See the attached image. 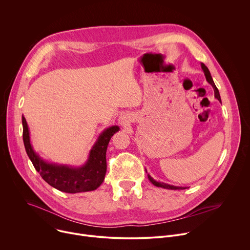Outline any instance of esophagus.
<instances>
[{"label":"esophagus","instance_id":"34e87169","mask_svg":"<svg viewBox=\"0 0 250 250\" xmlns=\"http://www.w3.org/2000/svg\"><path fill=\"white\" fill-rule=\"evenodd\" d=\"M120 123L122 124V125H125L126 123H127V119L125 118V117H124V116H122L121 118H120Z\"/></svg>","mask_w":250,"mask_h":250}]
</instances>
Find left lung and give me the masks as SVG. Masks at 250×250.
Listing matches in <instances>:
<instances>
[{
  "label": "left lung",
  "mask_w": 250,
  "mask_h": 250,
  "mask_svg": "<svg viewBox=\"0 0 250 250\" xmlns=\"http://www.w3.org/2000/svg\"><path fill=\"white\" fill-rule=\"evenodd\" d=\"M201 67L204 71V74L206 76V80L208 81V83H209L211 85V87L213 88V91H215V98H217L220 102H222L221 100V96H220V93H219V90L218 88L216 87L215 83H213V80L210 76V73L208 69V67L204 64V63H201ZM148 176V179L149 181L156 187H161V188H164V189H169V190H184V189H187V187H180V186H173V185H169V184H166V183H163V182H158L156 180H154L153 178L150 176V175H147Z\"/></svg>",
  "instance_id": "left-lung-1"
}]
</instances>
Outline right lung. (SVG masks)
<instances>
[{
	"label": "right lung",
	"instance_id": "right-lung-1",
	"mask_svg": "<svg viewBox=\"0 0 250 250\" xmlns=\"http://www.w3.org/2000/svg\"><path fill=\"white\" fill-rule=\"evenodd\" d=\"M22 120V139L25 151L42 179L53 188L65 193H81L94 191L104 182L106 171L105 153L111 137L120 130L118 125L104 129L94 146L88 159L82 166H70L50 163L34 151L29 137V129L24 117Z\"/></svg>",
	"mask_w": 250,
	"mask_h": 250
}]
</instances>
